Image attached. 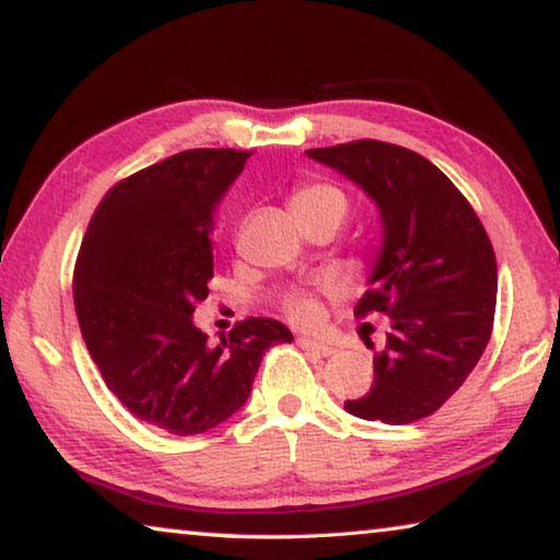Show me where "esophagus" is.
<instances>
[{
    "mask_svg": "<svg viewBox=\"0 0 560 560\" xmlns=\"http://www.w3.org/2000/svg\"><path fill=\"white\" fill-rule=\"evenodd\" d=\"M299 346L306 348V350H314V353L324 355V358L336 353L334 346H328V343H324V340H318V338H299Z\"/></svg>",
    "mask_w": 560,
    "mask_h": 560,
    "instance_id": "esophagus-1",
    "label": "esophagus"
}]
</instances>
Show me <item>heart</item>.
Returning a JSON list of instances; mask_svg holds the SVG:
<instances>
[{"mask_svg": "<svg viewBox=\"0 0 560 560\" xmlns=\"http://www.w3.org/2000/svg\"><path fill=\"white\" fill-rule=\"evenodd\" d=\"M291 210L293 214H326L336 212L346 217L348 212V197L340 187L324 183V179H311V183H301L293 187L291 192ZM283 311L293 320V324L311 326L316 324L320 316L318 299L308 291H293L283 299Z\"/></svg>", "mask_w": 560, "mask_h": 560, "instance_id": "obj_1", "label": "heart"}]
</instances>
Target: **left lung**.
I'll return each instance as SVG.
<instances>
[{"label": "left lung", "mask_w": 560, "mask_h": 560, "mask_svg": "<svg viewBox=\"0 0 560 560\" xmlns=\"http://www.w3.org/2000/svg\"><path fill=\"white\" fill-rule=\"evenodd\" d=\"M338 170L381 210L383 246L355 316L385 314L390 334L373 358L371 393L346 400L363 420L407 424L450 400L491 338L497 257L452 179L412 150L355 140L306 150Z\"/></svg>", "instance_id": "left-lung-1"}]
</instances>
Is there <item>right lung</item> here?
<instances>
[{
    "label": "right lung",
    "mask_w": 560,
    "mask_h": 560,
    "mask_svg": "<svg viewBox=\"0 0 560 560\" xmlns=\"http://www.w3.org/2000/svg\"><path fill=\"white\" fill-rule=\"evenodd\" d=\"M249 155L183 150L120 179L75 259V316L108 390L138 420L179 438L230 420L264 350L293 340L279 320L246 318L210 346L192 320L210 293L214 210Z\"/></svg>",
    "instance_id": "right-lung-1"
}]
</instances>
